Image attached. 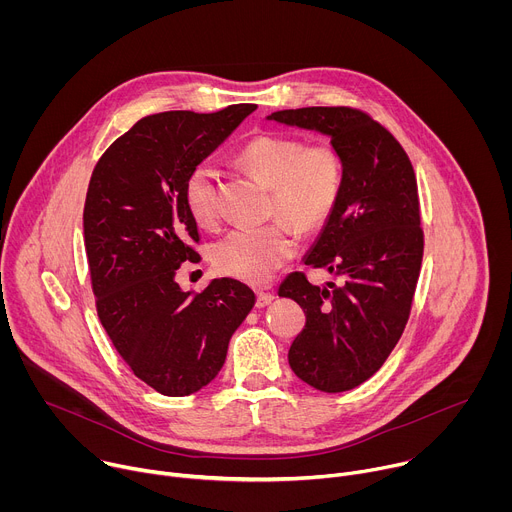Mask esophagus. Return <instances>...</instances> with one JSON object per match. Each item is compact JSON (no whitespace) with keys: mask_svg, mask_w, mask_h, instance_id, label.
<instances>
[{"mask_svg":"<svg viewBox=\"0 0 512 512\" xmlns=\"http://www.w3.org/2000/svg\"><path fill=\"white\" fill-rule=\"evenodd\" d=\"M273 302V294L269 291H257V308H265Z\"/></svg>","mask_w":512,"mask_h":512,"instance_id":"1","label":"esophagus"}]
</instances>
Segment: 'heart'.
I'll return each instance as SVG.
<instances>
[{"label": "heart", "mask_w": 512, "mask_h": 512, "mask_svg": "<svg viewBox=\"0 0 512 512\" xmlns=\"http://www.w3.org/2000/svg\"><path fill=\"white\" fill-rule=\"evenodd\" d=\"M241 168L269 188L273 221L255 229H235L210 247V263L223 275L245 283H265L296 249V233H318L338 204L344 166L330 143L306 145L302 139L261 133L239 152ZM184 204L198 227L218 221L216 172L194 166L184 182Z\"/></svg>", "instance_id": "b5f03b06"}]
</instances>
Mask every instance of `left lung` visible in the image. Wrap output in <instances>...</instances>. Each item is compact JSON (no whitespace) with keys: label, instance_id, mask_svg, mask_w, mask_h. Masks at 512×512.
Instances as JSON below:
<instances>
[{"label":"left lung","instance_id":"obj_1","mask_svg":"<svg viewBox=\"0 0 512 512\" xmlns=\"http://www.w3.org/2000/svg\"><path fill=\"white\" fill-rule=\"evenodd\" d=\"M267 119L328 135L342 158L338 204L304 261L344 281L318 287L296 271L279 296L306 312L287 354L291 371L318 391H350L383 367L409 320L423 257L415 172L401 143L364 111L304 107Z\"/></svg>","mask_w":512,"mask_h":512}]
</instances>
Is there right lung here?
<instances>
[{
	"instance_id": "right-lung-1",
	"label": "right lung",
	"mask_w": 512,
	"mask_h": 512,
	"mask_svg": "<svg viewBox=\"0 0 512 512\" xmlns=\"http://www.w3.org/2000/svg\"><path fill=\"white\" fill-rule=\"evenodd\" d=\"M257 105L139 119L97 162L83 212L99 320L137 379L184 397L223 369L233 332L255 306L237 279L182 291L176 271L198 261V227L184 204L188 172Z\"/></svg>"
}]
</instances>
